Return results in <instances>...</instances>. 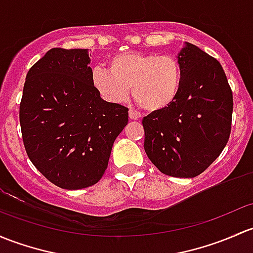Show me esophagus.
<instances>
[{
    "mask_svg": "<svg viewBox=\"0 0 253 253\" xmlns=\"http://www.w3.org/2000/svg\"><path fill=\"white\" fill-rule=\"evenodd\" d=\"M128 116L131 120H138V119H140V116L142 115H140V113H138V111L133 110V109H129Z\"/></svg>",
    "mask_w": 253,
    "mask_h": 253,
    "instance_id": "34e87169",
    "label": "esophagus"
}]
</instances>
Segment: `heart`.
<instances>
[{
	"instance_id": "1",
	"label": "heart",
	"mask_w": 253,
	"mask_h": 253,
	"mask_svg": "<svg viewBox=\"0 0 253 253\" xmlns=\"http://www.w3.org/2000/svg\"><path fill=\"white\" fill-rule=\"evenodd\" d=\"M91 82L105 102L120 104L126 100L131 88L140 108L159 111L178 97L182 66L173 55L125 52L109 59V71L93 69Z\"/></svg>"
}]
</instances>
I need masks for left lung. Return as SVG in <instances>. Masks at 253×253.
I'll return each instance as SVG.
<instances>
[{
    "mask_svg": "<svg viewBox=\"0 0 253 253\" xmlns=\"http://www.w3.org/2000/svg\"><path fill=\"white\" fill-rule=\"evenodd\" d=\"M178 60L179 93L171 105L143 119L144 150L164 174L193 178L227 145L233 92L219 62L199 47L184 42Z\"/></svg>",
    "mask_w": 253,
    "mask_h": 253,
    "instance_id": "1",
    "label": "left lung"
}]
</instances>
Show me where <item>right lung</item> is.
Returning a JSON list of instances; mask_svg holds the SVG:
<instances>
[{
	"label": "right lung",
	"instance_id": "1",
	"mask_svg": "<svg viewBox=\"0 0 253 253\" xmlns=\"http://www.w3.org/2000/svg\"><path fill=\"white\" fill-rule=\"evenodd\" d=\"M87 49H49L29 70L19 106L24 147L49 182L76 190L99 182L128 108L102 99Z\"/></svg>",
	"mask_w": 253,
	"mask_h": 253
}]
</instances>
